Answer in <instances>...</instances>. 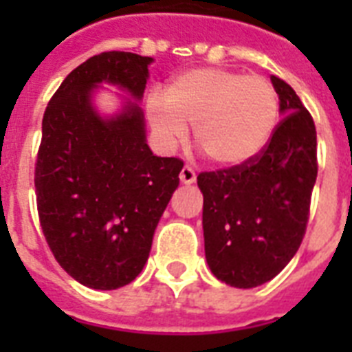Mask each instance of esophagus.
I'll use <instances>...</instances> for the list:
<instances>
[{
  "instance_id": "esophagus-1",
  "label": "esophagus",
  "mask_w": 352,
  "mask_h": 352,
  "mask_svg": "<svg viewBox=\"0 0 352 352\" xmlns=\"http://www.w3.org/2000/svg\"><path fill=\"white\" fill-rule=\"evenodd\" d=\"M195 170H193L192 166H184L181 170V182L182 184H192L195 182Z\"/></svg>"
}]
</instances>
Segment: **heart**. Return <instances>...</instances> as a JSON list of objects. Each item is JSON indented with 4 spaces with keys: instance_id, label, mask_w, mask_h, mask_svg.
Segmentation results:
<instances>
[{
    "instance_id": "obj_1",
    "label": "heart",
    "mask_w": 352,
    "mask_h": 352,
    "mask_svg": "<svg viewBox=\"0 0 352 352\" xmlns=\"http://www.w3.org/2000/svg\"><path fill=\"white\" fill-rule=\"evenodd\" d=\"M279 100L274 85L259 74L215 67L177 74L164 96L151 93L146 115L166 144L186 138L195 126V142L204 157L219 166L254 159L272 137Z\"/></svg>"
}]
</instances>
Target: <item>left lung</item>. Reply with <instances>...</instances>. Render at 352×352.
Listing matches in <instances>:
<instances>
[{
    "label": "left lung",
    "instance_id": "obj_1",
    "mask_svg": "<svg viewBox=\"0 0 352 352\" xmlns=\"http://www.w3.org/2000/svg\"><path fill=\"white\" fill-rule=\"evenodd\" d=\"M270 80L283 118L265 148L243 164L197 177L206 261L215 278L237 289L267 283L294 257L318 175L311 113L287 82Z\"/></svg>",
    "mask_w": 352,
    "mask_h": 352
}]
</instances>
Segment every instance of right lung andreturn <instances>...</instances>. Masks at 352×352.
<instances>
[{"label": "right lung", "mask_w": 352, "mask_h": 352, "mask_svg": "<svg viewBox=\"0 0 352 352\" xmlns=\"http://www.w3.org/2000/svg\"><path fill=\"white\" fill-rule=\"evenodd\" d=\"M151 62L124 51L85 60L52 95L41 122L34 170L41 230L60 267L89 289H120L137 278L179 186L184 162L153 155L137 102L111 118L91 102L102 82L140 100Z\"/></svg>", "instance_id": "obj_1"}]
</instances>
